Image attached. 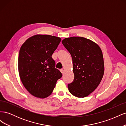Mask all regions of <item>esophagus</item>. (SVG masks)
Masks as SVG:
<instances>
[{
    "mask_svg": "<svg viewBox=\"0 0 126 126\" xmlns=\"http://www.w3.org/2000/svg\"><path fill=\"white\" fill-rule=\"evenodd\" d=\"M60 71H61V72H62V74H63V72H64L63 69H60Z\"/></svg>",
    "mask_w": 126,
    "mask_h": 126,
    "instance_id": "34e87169",
    "label": "esophagus"
}]
</instances>
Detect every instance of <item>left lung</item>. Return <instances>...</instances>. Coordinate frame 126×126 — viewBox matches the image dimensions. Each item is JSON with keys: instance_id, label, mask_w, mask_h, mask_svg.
I'll list each match as a JSON object with an SVG mask.
<instances>
[{"instance_id": "obj_1", "label": "left lung", "mask_w": 126, "mask_h": 126, "mask_svg": "<svg viewBox=\"0 0 126 126\" xmlns=\"http://www.w3.org/2000/svg\"><path fill=\"white\" fill-rule=\"evenodd\" d=\"M62 43L72 59L74 81L68 85L73 96L86 97L96 89L104 74L102 52L98 45L82 37L66 38Z\"/></svg>"}]
</instances>
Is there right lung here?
I'll list each match as a JSON object with an SVG mask.
<instances>
[{"label":"right lung","mask_w":126,"mask_h":126,"mask_svg":"<svg viewBox=\"0 0 126 126\" xmlns=\"http://www.w3.org/2000/svg\"><path fill=\"white\" fill-rule=\"evenodd\" d=\"M61 38L48 35H36L27 39L20 47L18 71L25 88L32 96L45 98L51 94L61 72L55 68L52 55Z\"/></svg>","instance_id":"1"}]
</instances>
